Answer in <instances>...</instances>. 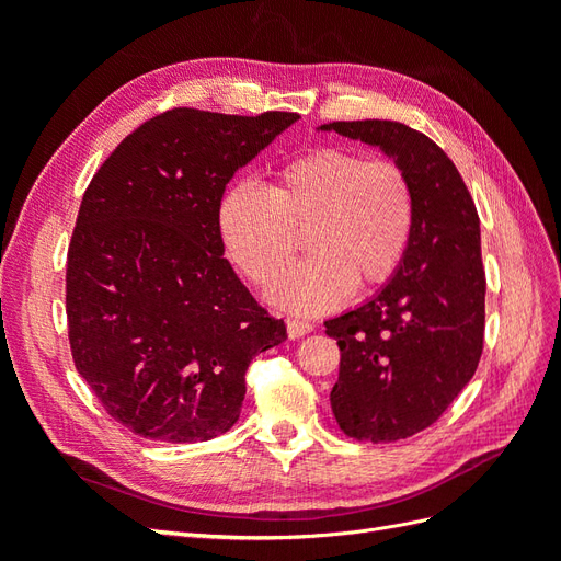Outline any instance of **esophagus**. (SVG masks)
<instances>
[{"mask_svg": "<svg viewBox=\"0 0 561 561\" xmlns=\"http://www.w3.org/2000/svg\"><path fill=\"white\" fill-rule=\"evenodd\" d=\"M309 332H313V322L301 318H287V334H290V339H301Z\"/></svg>", "mask_w": 561, "mask_h": 561, "instance_id": "1", "label": "esophagus"}]
</instances>
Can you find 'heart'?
<instances>
[{"label": "heart", "mask_w": 561, "mask_h": 561, "mask_svg": "<svg viewBox=\"0 0 561 561\" xmlns=\"http://www.w3.org/2000/svg\"><path fill=\"white\" fill-rule=\"evenodd\" d=\"M217 227L233 264L260 285L290 264L297 231H307L313 254L285 271L268 299L316 316L346 301L355 283L375 287L393 276L414 231V190L396 161L322 147L283 163L268 190L233 182Z\"/></svg>", "instance_id": "b5f03b06"}]
</instances>
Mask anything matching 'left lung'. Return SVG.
<instances>
[{
    "label": "left lung",
    "instance_id": "left-lung-1",
    "mask_svg": "<svg viewBox=\"0 0 561 561\" xmlns=\"http://www.w3.org/2000/svg\"><path fill=\"white\" fill-rule=\"evenodd\" d=\"M379 147L414 190V231L396 274L363 307L325 320L342 351L332 412L348 437L396 443L435 423L478 369L484 344L480 217L451 159L398 124L320 126Z\"/></svg>",
    "mask_w": 561,
    "mask_h": 561
}]
</instances>
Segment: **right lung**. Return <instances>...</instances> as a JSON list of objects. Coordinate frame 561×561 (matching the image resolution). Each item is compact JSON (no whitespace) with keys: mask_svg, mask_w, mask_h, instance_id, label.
Wrapping results in <instances>:
<instances>
[{"mask_svg":"<svg viewBox=\"0 0 561 561\" xmlns=\"http://www.w3.org/2000/svg\"><path fill=\"white\" fill-rule=\"evenodd\" d=\"M297 118L168 110L133 130L83 194L67 250L70 348L107 414L135 435L227 433L248 365L287 339L225 260L217 208L233 173Z\"/></svg>","mask_w":561,"mask_h":561,"instance_id":"add662e5","label":"right lung"}]
</instances>
